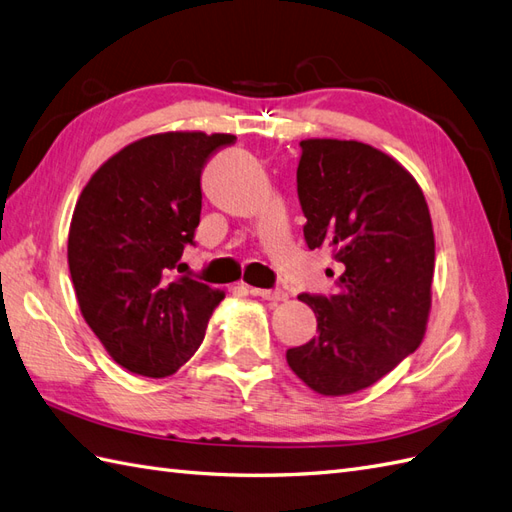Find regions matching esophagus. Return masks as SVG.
<instances>
[{
	"mask_svg": "<svg viewBox=\"0 0 512 512\" xmlns=\"http://www.w3.org/2000/svg\"><path fill=\"white\" fill-rule=\"evenodd\" d=\"M251 294L264 298V300H272V303H281V300H287V292H283V290H259V287H251Z\"/></svg>",
	"mask_w": 512,
	"mask_h": 512,
	"instance_id": "obj_1",
	"label": "esophagus"
}]
</instances>
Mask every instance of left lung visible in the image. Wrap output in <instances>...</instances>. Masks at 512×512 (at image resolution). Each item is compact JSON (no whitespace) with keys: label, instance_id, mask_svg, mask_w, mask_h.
Instances as JSON below:
<instances>
[{"label":"left lung","instance_id":"obj_1","mask_svg":"<svg viewBox=\"0 0 512 512\" xmlns=\"http://www.w3.org/2000/svg\"><path fill=\"white\" fill-rule=\"evenodd\" d=\"M300 147L305 240L311 251L331 248L342 274L337 294L298 296L316 313L318 335L285 357L320 396H350L422 344L435 233L422 188L391 155L335 138H307Z\"/></svg>","mask_w":512,"mask_h":512}]
</instances>
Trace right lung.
<instances>
[{
  "label": "right lung",
  "mask_w": 512,
  "mask_h": 512,
  "mask_svg": "<svg viewBox=\"0 0 512 512\" xmlns=\"http://www.w3.org/2000/svg\"><path fill=\"white\" fill-rule=\"evenodd\" d=\"M233 134L164 131L103 162L77 199L69 270L86 324L121 368L164 378L203 344L225 294L181 272L201 220V173Z\"/></svg>",
  "instance_id": "right-lung-1"
}]
</instances>
